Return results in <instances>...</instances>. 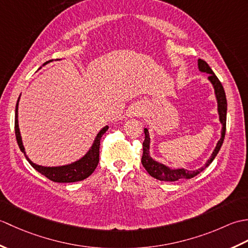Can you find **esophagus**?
<instances>
[{"mask_svg": "<svg viewBox=\"0 0 248 248\" xmlns=\"http://www.w3.org/2000/svg\"><path fill=\"white\" fill-rule=\"evenodd\" d=\"M144 113V108L141 105H133L132 108H130L128 116L131 118L133 117H139V116H141Z\"/></svg>", "mask_w": 248, "mask_h": 248, "instance_id": "obj_1", "label": "esophagus"}]
</instances>
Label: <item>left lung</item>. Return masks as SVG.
<instances>
[{
	"label": "left lung",
	"instance_id": "left-lung-1",
	"mask_svg": "<svg viewBox=\"0 0 248 248\" xmlns=\"http://www.w3.org/2000/svg\"><path fill=\"white\" fill-rule=\"evenodd\" d=\"M198 69L200 72L208 73V80L212 84L214 88L215 98H217V113L219 117V123L222 124V130H220V139L217 141V146L212 152L210 159L205 162V164L202 166L198 170H188L186 168H171L165 164L154 160L150 155V134H149V128L144 129L145 133V140L143 143V156H141V164L145 167V170L148 171L151 177H154L160 181H177L179 179H191L198 173L202 172L204 168H207L215 156L217 155L220 147L223 145V141L225 139L226 133V117H227V99H226V93L224 91V87L222 83L219 82L217 77L212 71L210 66L202 60H198Z\"/></svg>",
	"mask_w": 248,
	"mask_h": 248
}]
</instances>
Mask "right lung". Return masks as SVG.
<instances>
[{"label": "right lung", "instance_id": "1", "mask_svg": "<svg viewBox=\"0 0 248 248\" xmlns=\"http://www.w3.org/2000/svg\"><path fill=\"white\" fill-rule=\"evenodd\" d=\"M51 61L46 62L45 65L48 64ZM41 68V67H40ZM39 68V69H40ZM19 100L18 98L17 104H16V110H15V132H16V139H17V143L19 145L20 150L23 152L25 159L28 160L30 164L33 166L35 170L44 175L51 181L59 182V183H69V182H77L82 181L84 179L88 178L96 170V167L99 163V148H100V140H101L102 135L107 132L108 129V125H105L101 130L99 131L96 139H94L93 143L91 148L86 152L85 155H83L81 159H78L76 162H72L70 164L62 165V166H43L35 164L31 162L30 157L26 155L25 148L22 143V138H21L20 129H19V123H18V107H19Z\"/></svg>", "mask_w": 248, "mask_h": 248}]
</instances>
